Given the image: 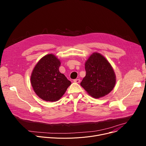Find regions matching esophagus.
Segmentation results:
<instances>
[{"label": "esophagus", "instance_id": "1", "mask_svg": "<svg viewBox=\"0 0 146 146\" xmlns=\"http://www.w3.org/2000/svg\"><path fill=\"white\" fill-rule=\"evenodd\" d=\"M73 81L74 82H76V83H79L80 82V79H74V80H73Z\"/></svg>", "mask_w": 146, "mask_h": 146}]
</instances>
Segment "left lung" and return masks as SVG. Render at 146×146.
Instances as JSON below:
<instances>
[{
  "label": "left lung",
  "mask_w": 146,
  "mask_h": 146,
  "mask_svg": "<svg viewBox=\"0 0 146 146\" xmlns=\"http://www.w3.org/2000/svg\"><path fill=\"white\" fill-rule=\"evenodd\" d=\"M86 75L80 85L95 98L110 93L115 84L114 72L107 59L99 53H94L85 64Z\"/></svg>",
  "instance_id": "8db88e82"
}]
</instances>
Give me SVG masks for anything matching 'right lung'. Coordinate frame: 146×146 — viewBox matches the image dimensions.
<instances>
[{
    "mask_svg": "<svg viewBox=\"0 0 146 146\" xmlns=\"http://www.w3.org/2000/svg\"><path fill=\"white\" fill-rule=\"evenodd\" d=\"M59 60L52 54L41 58L35 67L31 84L37 95L46 101L58 100L70 86L71 82L60 73Z\"/></svg>",
    "mask_w": 146,
    "mask_h": 146,
    "instance_id": "1",
    "label": "right lung"
}]
</instances>
